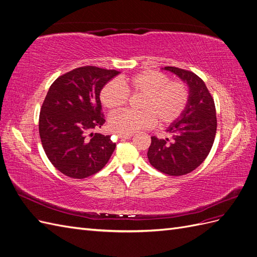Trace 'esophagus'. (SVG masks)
I'll list each match as a JSON object with an SVG mask.
<instances>
[{"label": "esophagus", "mask_w": 257, "mask_h": 257, "mask_svg": "<svg viewBox=\"0 0 257 257\" xmlns=\"http://www.w3.org/2000/svg\"><path fill=\"white\" fill-rule=\"evenodd\" d=\"M132 136V134H124V133H119V137L122 139H130Z\"/></svg>", "instance_id": "esophagus-1"}]
</instances>
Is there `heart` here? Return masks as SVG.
Segmentation results:
<instances>
[{
    "label": "heart",
    "instance_id": "1",
    "mask_svg": "<svg viewBox=\"0 0 257 257\" xmlns=\"http://www.w3.org/2000/svg\"><path fill=\"white\" fill-rule=\"evenodd\" d=\"M128 94L143 95L139 110H125L111 114L109 127L116 133L132 134L143 128L168 125L177 121L189 103V89L183 81H170L169 77L157 71H145L120 82L111 80L100 90V103L110 111H118L127 103Z\"/></svg>",
    "mask_w": 257,
    "mask_h": 257
}]
</instances>
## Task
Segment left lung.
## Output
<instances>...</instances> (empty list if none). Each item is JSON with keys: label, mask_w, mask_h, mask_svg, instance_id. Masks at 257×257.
Here are the masks:
<instances>
[{"label": "left lung", "mask_w": 257, "mask_h": 257, "mask_svg": "<svg viewBox=\"0 0 257 257\" xmlns=\"http://www.w3.org/2000/svg\"><path fill=\"white\" fill-rule=\"evenodd\" d=\"M163 69L188 84L189 103L180 118L166 130L168 137H151L147 155L150 164L161 173L182 176L196 169L211 150L216 133L214 100L196 74L174 66Z\"/></svg>", "instance_id": "8db88e82"}]
</instances>
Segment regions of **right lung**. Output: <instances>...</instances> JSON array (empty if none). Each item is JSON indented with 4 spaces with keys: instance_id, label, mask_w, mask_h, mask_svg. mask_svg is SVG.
I'll return each instance as SVG.
<instances>
[{
    "instance_id": "1",
    "label": "right lung",
    "mask_w": 257,
    "mask_h": 257,
    "mask_svg": "<svg viewBox=\"0 0 257 257\" xmlns=\"http://www.w3.org/2000/svg\"><path fill=\"white\" fill-rule=\"evenodd\" d=\"M120 72L82 66L50 85L40 113L46 155L59 172L74 179L98 173L115 149L109 135L93 133L105 123L99 93Z\"/></svg>"
}]
</instances>
